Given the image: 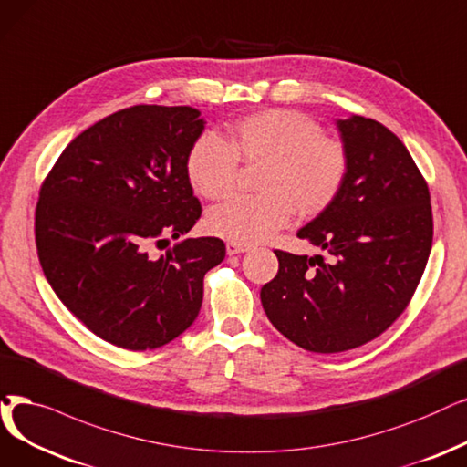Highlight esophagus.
Wrapping results in <instances>:
<instances>
[{"label": "esophagus", "mask_w": 467, "mask_h": 467, "mask_svg": "<svg viewBox=\"0 0 467 467\" xmlns=\"http://www.w3.org/2000/svg\"><path fill=\"white\" fill-rule=\"evenodd\" d=\"M249 251V245L245 244H235V241H228L226 244V253L232 256V254H239V253H245Z\"/></svg>", "instance_id": "34e87169"}]
</instances>
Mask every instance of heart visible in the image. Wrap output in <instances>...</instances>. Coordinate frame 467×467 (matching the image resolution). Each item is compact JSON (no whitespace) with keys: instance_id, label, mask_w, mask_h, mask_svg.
Here are the masks:
<instances>
[{"instance_id":"1","label":"heart","mask_w":467,"mask_h":467,"mask_svg":"<svg viewBox=\"0 0 467 467\" xmlns=\"http://www.w3.org/2000/svg\"><path fill=\"white\" fill-rule=\"evenodd\" d=\"M263 162L256 195H235L211 209L209 230L235 244L263 241L287 226L293 211L318 214L339 195L348 155L341 141L324 136L310 117L270 109L237 120L230 143L201 134L188 153L185 171L193 190L207 199L226 197L235 185L237 162Z\"/></svg>"}]
</instances>
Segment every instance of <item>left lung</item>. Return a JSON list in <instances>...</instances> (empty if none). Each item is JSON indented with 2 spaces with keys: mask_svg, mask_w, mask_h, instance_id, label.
Instances as JSON below:
<instances>
[{
  "mask_svg": "<svg viewBox=\"0 0 467 467\" xmlns=\"http://www.w3.org/2000/svg\"><path fill=\"white\" fill-rule=\"evenodd\" d=\"M348 172L335 201L298 239L327 251H274L277 275L260 289L274 327L310 352L376 339L412 298L433 244L431 199L404 143L378 120H335Z\"/></svg>",
  "mask_w": 467,
  "mask_h": 467,
  "instance_id": "8db88e82",
  "label": "left lung"
}]
</instances>
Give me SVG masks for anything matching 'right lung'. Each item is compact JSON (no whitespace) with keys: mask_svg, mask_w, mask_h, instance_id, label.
<instances>
[{"mask_svg":"<svg viewBox=\"0 0 467 467\" xmlns=\"http://www.w3.org/2000/svg\"><path fill=\"white\" fill-rule=\"evenodd\" d=\"M202 130L188 105L122 109L74 138L42 185L44 275L107 343L147 350L176 339L201 310L204 274L226 256L218 237H183L201 216L185 162Z\"/></svg>","mask_w":467,"mask_h":467,"instance_id":"1","label":"right lung"}]
</instances>
